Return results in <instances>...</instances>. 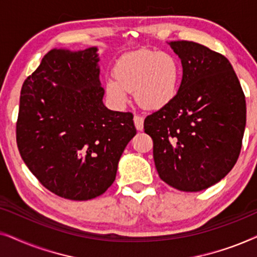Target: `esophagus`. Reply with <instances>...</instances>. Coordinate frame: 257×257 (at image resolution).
Here are the masks:
<instances>
[{
    "label": "esophagus",
    "mask_w": 257,
    "mask_h": 257,
    "mask_svg": "<svg viewBox=\"0 0 257 257\" xmlns=\"http://www.w3.org/2000/svg\"><path fill=\"white\" fill-rule=\"evenodd\" d=\"M133 120H135L136 128L138 130V131H143L144 130V118L140 117V115H135Z\"/></svg>",
    "instance_id": "1"
}]
</instances>
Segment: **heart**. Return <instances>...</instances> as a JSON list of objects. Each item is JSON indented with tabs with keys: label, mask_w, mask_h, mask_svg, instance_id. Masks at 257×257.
<instances>
[{
	"label": "heart",
	"mask_w": 257,
	"mask_h": 257,
	"mask_svg": "<svg viewBox=\"0 0 257 257\" xmlns=\"http://www.w3.org/2000/svg\"><path fill=\"white\" fill-rule=\"evenodd\" d=\"M113 77L106 80L105 91L115 106H125L128 92H135L140 106L157 111L177 97L180 70L168 52L142 49L122 55L115 63Z\"/></svg>",
	"instance_id": "1"
}]
</instances>
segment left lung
I'll return each instance as SVG.
<instances>
[{
    "mask_svg": "<svg viewBox=\"0 0 257 257\" xmlns=\"http://www.w3.org/2000/svg\"><path fill=\"white\" fill-rule=\"evenodd\" d=\"M181 59L175 99L147 115L160 179L182 192H200L231 171L245 127V98L229 61L205 45L168 43Z\"/></svg>",
    "mask_w": 257,
    "mask_h": 257,
    "instance_id": "8db88e82",
    "label": "left lung"
}]
</instances>
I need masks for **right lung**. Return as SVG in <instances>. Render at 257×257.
<instances>
[{
    "instance_id": "add662e5",
    "label": "right lung",
    "mask_w": 257,
    "mask_h": 257,
    "mask_svg": "<svg viewBox=\"0 0 257 257\" xmlns=\"http://www.w3.org/2000/svg\"><path fill=\"white\" fill-rule=\"evenodd\" d=\"M98 49H52L23 83L16 140L42 185L61 198L85 201L113 184L137 130L130 112L103 103Z\"/></svg>"
}]
</instances>
